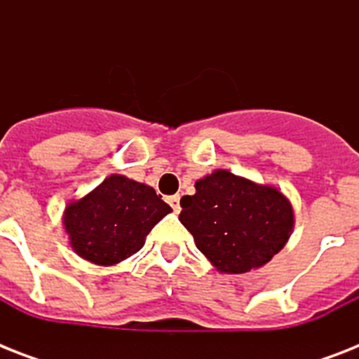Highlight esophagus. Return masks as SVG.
I'll return each instance as SVG.
<instances>
[{
	"instance_id": "34e87169",
	"label": "esophagus",
	"mask_w": 359,
	"mask_h": 359,
	"mask_svg": "<svg viewBox=\"0 0 359 359\" xmlns=\"http://www.w3.org/2000/svg\"><path fill=\"white\" fill-rule=\"evenodd\" d=\"M168 203L169 205H171V208H173L175 212H179L180 210V196H171V197H168Z\"/></svg>"
}]
</instances>
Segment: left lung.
I'll return each mask as SVG.
<instances>
[{
  "label": "left lung",
  "mask_w": 359,
  "mask_h": 359,
  "mask_svg": "<svg viewBox=\"0 0 359 359\" xmlns=\"http://www.w3.org/2000/svg\"><path fill=\"white\" fill-rule=\"evenodd\" d=\"M180 224L197 250L225 273H244L266 264L289 240L292 208L270 186L218 169L196 182V194L180 199Z\"/></svg>",
  "instance_id": "obj_1"
}]
</instances>
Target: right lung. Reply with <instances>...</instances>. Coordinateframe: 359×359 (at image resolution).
Here are the masks:
<instances>
[{
  "instance_id": "right-lung-1",
  "label": "right lung",
  "mask_w": 359,
  "mask_h": 359,
  "mask_svg": "<svg viewBox=\"0 0 359 359\" xmlns=\"http://www.w3.org/2000/svg\"><path fill=\"white\" fill-rule=\"evenodd\" d=\"M169 212L171 207L151 186L111 175L91 194L70 203L65 229L78 255L111 266L137 253L152 227Z\"/></svg>"
}]
</instances>
